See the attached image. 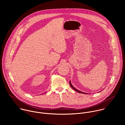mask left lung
Instances as JSON below:
<instances>
[{"label":"left lung","instance_id":"1","mask_svg":"<svg viewBox=\"0 0 125 125\" xmlns=\"http://www.w3.org/2000/svg\"><path fill=\"white\" fill-rule=\"evenodd\" d=\"M69 83H70V85L71 86V87H72L73 90H74L75 91H76L77 92H78V93H81V94H86V93H83V92H81V91H79V90H77V89L76 88H75L72 85V84H71V82H70H70H69Z\"/></svg>","mask_w":125,"mask_h":125}]
</instances>
